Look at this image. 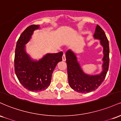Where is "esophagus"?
<instances>
[{
  "label": "esophagus",
  "instance_id": "esophagus-1",
  "mask_svg": "<svg viewBox=\"0 0 121 121\" xmlns=\"http://www.w3.org/2000/svg\"><path fill=\"white\" fill-rule=\"evenodd\" d=\"M62 61H66V58H65V54H64L63 56H62Z\"/></svg>",
  "mask_w": 121,
  "mask_h": 121
}]
</instances>
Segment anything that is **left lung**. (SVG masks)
Masks as SVG:
<instances>
[{"instance_id":"8db88e82","label":"left lung","mask_w":121,"mask_h":121,"mask_svg":"<svg viewBox=\"0 0 121 121\" xmlns=\"http://www.w3.org/2000/svg\"><path fill=\"white\" fill-rule=\"evenodd\" d=\"M93 37L95 39L99 40V43L103 47L102 70L99 74H86L81 68L76 53L70 49L65 53L69 85L72 89L81 93H86L97 89L105 80L109 69V41L105 32L98 25H97L95 27Z\"/></svg>"}]
</instances>
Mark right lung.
I'll return each instance as SVG.
<instances>
[{
    "mask_svg": "<svg viewBox=\"0 0 121 121\" xmlns=\"http://www.w3.org/2000/svg\"><path fill=\"white\" fill-rule=\"evenodd\" d=\"M39 25H31L20 35L16 43L14 60L15 74L20 84L32 91H44L50 85L52 73L62 61V52L47 53L39 60L33 59L26 51V44Z\"/></svg>",
    "mask_w": 121,
    "mask_h": 121,
    "instance_id": "add662e5",
    "label": "right lung"
}]
</instances>
